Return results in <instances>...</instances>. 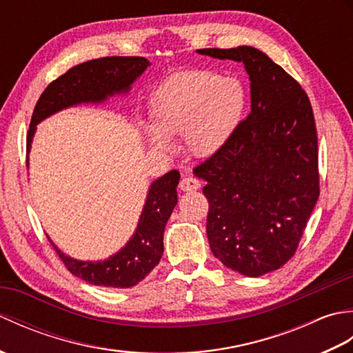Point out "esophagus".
I'll list each match as a JSON object with an SVG mask.
<instances>
[{"label":"esophagus","mask_w":353,"mask_h":353,"mask_svg":"<svg viewBox=\"0 0 353 353\" xmlns=\"http://www.w3.org/2000/svg\"><path fill=\"white\" fill-rule=\"evenodd\" d=\"M179 188L185 192H192V191H197L200 188V182L197 181L196 177L192 176H185L181 183H179Z\"/></svg>","instance_id":"1"}]
</instances>
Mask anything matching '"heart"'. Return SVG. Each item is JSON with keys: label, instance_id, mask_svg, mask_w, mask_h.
<instances>
[{"label": "heart", "instance_id": "heart-1", "mask_svg": "<svg viewBox=\"0 0 353 353\" xmlns=\"http://www.w3.org/2000/svg\"><path fill=\"white\" fill-rule=\"evenodd\" d=\"M247 100L245 85L235 76L209 70L174 74L154 92L152 115L157 130L148 129V138L156 147L170 150L167 136L185 137L192 154L212 156L234 138Z\"/></svg>", "mask_w": 353, "mask_h": 353}]
</instances>
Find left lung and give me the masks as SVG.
<instances>
[{
    "label": "left lung",
    "instance_id": "1",
    "mask_svg": "<svg viewBox=\"0 0 353 353\" xmlns=\"http://www.w3.org/2000/svg\"><path fill=\"white\" fill-rule=\"evenodd\" d=\"M243 62L252 110L219 153L194 171L208 182L206 232L228 268L258 277L294 256L320 194L317 127L308 95L253 47L203 48Z\"/></svg>",
    "mask_w": 353,
    "mask_h": 353
}]
</instances>
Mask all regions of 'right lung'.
Listing matches in <instances>:
<instances>
[{
  "mask_svg": "<svg viewBox=\"0 0 353 353\" xmlns=\"http://www.w3.org/2000/svg\"><path fill=\"white\" fill-rule=\"evenodd\" d=\"M150 62L138 56L100 57L72 66L52 80L37 100L27 134V153L36 124L54 112L85 101H103L108 95L129 91ZM177 170L157 179L148 191L138 229L123 250L103 262H83L66 256L52 244L72 274L92 285L130 288L159 264L163 253V229L177 203Z\"/></svg>",
  "mask_w": 353,
  "mask_h": 353,
  "instance_id": "add662e5",
  "label": "right lung"
}]
</instances>
